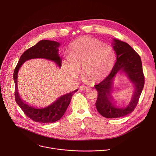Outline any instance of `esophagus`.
I'll return each instance as SVG.
<instances>
[{
  "instance_id": "1",
  "label": "esophagus",
  "mask_w": 156,
  "mask_h": 156,
  "mask_svg": "<svg viewBox=\"0 0 156 156\" xmlns=\"http://www.w3.org/2000/svg\"><path fill=\"white\" fill-rule=\"evenodd\" d=\"M86 89H87V87L85 86H81L80 87V90L81 91H84L86 90Z\"/></svg>"
}]
</instances>
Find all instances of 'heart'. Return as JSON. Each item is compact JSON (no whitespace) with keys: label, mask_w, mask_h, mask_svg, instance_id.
Instances as JSON below:
<instances>
[{"label":"heart","mask_w":156,"mask_h":156,"mask_svg":"<svg viewBox=\"0 0 156 156\" xmlns=\"http://www.w3.org/2000/svg\"><path fill=\"white\" fill-rule=\"evenodd\" d=\"M116 58L112 47L98 39L83 36L70 44L69 57L63 60L62 66L70 77L77 76L81 67L83 78L87 82L96 83L110 73Z\"/></svg>","instance_id":"1"}]
</instances>
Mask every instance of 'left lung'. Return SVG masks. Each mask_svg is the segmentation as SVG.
<instances>
[{
    "instance_id": "8db88e82",
    "label": "left lung",
    "mask_w": 156,
    "mask_h": 156,
    "mask_svg": "<svg viewBox=\"0 0 156 156\" xmlns=\"http://www.w3.org/2000/svg\"><path fill=\"white\" fill-rule=\"evenodd\" d=\"M112 46L117 54V62L110 73L101 83L95 85L98 96L96 102L98 112L107 119L124 117L135 110L144 85V76L140 55L128 44L114 39ZM125 73L135 87L132 100L125 108L117 107L111 96L113 82L119 72Z\"/></svg>"
}]
</instances>
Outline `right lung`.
Segmentation results:
<instances>
[{
    "instance_id": "1",
    "label": "right lung",
    "mask_w": 156,
    "mask_h": 156,
    "mask_svg": "<svg viewBox=\"0 0 156 156\" xmlns=\"http://www.w3.org/2000/svg\"><path fill=\"white\" fill-rule=\"evenodd\" d=\"M60 43L54 41L41 40L36 45L29 48L21 55L15 69L13 80L15 82V98L16 102L23 112L31 120L39 123H53L60 120L69 105L72 96L78 90L64 94L50 105L45 108H36L28 105L22 100L18 92L17 76L20 66L28 60L42 58L55 62L59 67L62 65V59L58 55Z\"/></svg>"
}]
</instances>
